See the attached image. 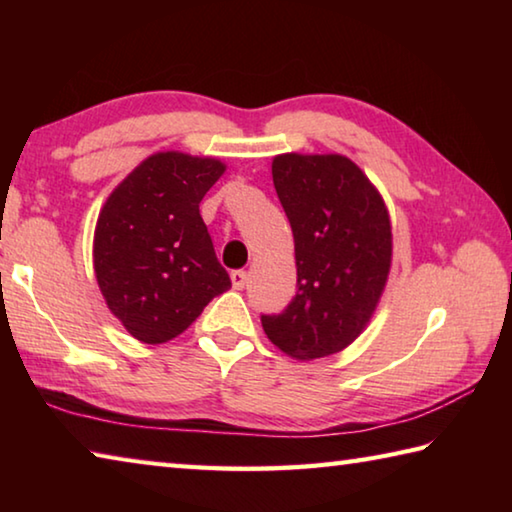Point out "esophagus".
<instances>
[{
    "mask_svg": "<svg viewBox=\"0 0 512 512\" xmlns=\"http://www.w3.org/2000/svg\"><path fill=\"white\" fill-rule=\"evenodd\" d=\"M230 280H232V287H235L237 291H241L246 287V282H248V273L246 271H232L230 273Z\"/></svg>",
    "mask_w": 512,
    "mask_h": 512,
    "instance_id": "obj_1",
    "label": "esophagus"
}]
</instances>
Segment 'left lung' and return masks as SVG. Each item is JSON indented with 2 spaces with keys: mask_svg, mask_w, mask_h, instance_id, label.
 Returning a JSON list of instances; mask_svg holds the SVG:
<instances>
[{
  "mask_svg": "<svg viewBox=\"0 0 512 512\" xmlns=\"http://www.w3.org/2000/svg\"><path fill=\"white\" fill-rule=\"evenodd\" d=\"M273 185L296 244L298 291L268 339L293 359L329 357L366 329L393 262L391 216L377 187L339 153H282Z\"/></svg>",
  "mask_w": 512,
  "mask_h": 512,
  "instance_id": "obj_1",
  "label": "left lung"
}]
</instances>
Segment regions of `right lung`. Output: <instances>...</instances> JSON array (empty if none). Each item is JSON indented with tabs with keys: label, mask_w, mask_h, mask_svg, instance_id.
Instances as JSON below:
<instances>
[{
	"label": "right lung",
	"mask_w": 512,
	"mask_h": 512,
	"mask_svg": "<svg viewBox=\"0 0 512 512\" xmlns=\"http://www.w3.org/2000/svg\"><path fill=\"white\" fill-rule=\"evenodd\" d=\"M216 158L160 151L112 189L94 228V275L112 316L133 339H176L230 289L198 212L223 176Z\"/></svg>",
	"instance_id": "obj_1"
}]
</instances>
